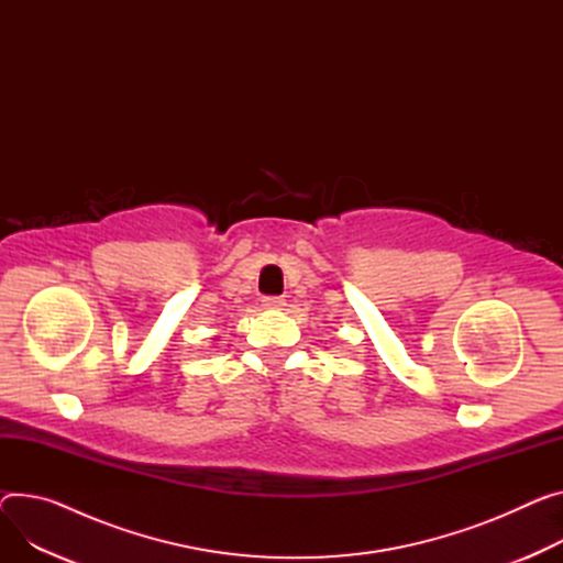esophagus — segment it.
Returning <instances> with one entry per match:
<instances>
[{"mask_svg":"<svg viewBox=\"0 0 563 563\" xmlns=\"http://www.w3.org/2000/svg\"><path fill=\"white\" fill-rule=\"evenodd\" d=\"M262 307L268 311H282L286 307V299L284 297H264Z\"/></svg>","mask_w":563,"mask_h":563,"instance_id":"34e87169","label":"esophagus"}]
</instances>
